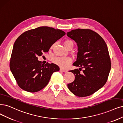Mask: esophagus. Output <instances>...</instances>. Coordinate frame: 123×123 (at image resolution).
Segmentation results:
<instances>
[{
  "label": "esophagus",
  "mask_w": 123,
  "mask_h": 123,
  "mask_svg": "<svg viewBox=\"0 0 123 123\" xmlns=\"http://www.w3.org/2000/svg\"><path fill=\"white\" fill-rule=\"evenodd\" d=\"M60 70L61 71H62V72H66L67 71L66 70H65V69H62V68H60Z\"/></svg>",
  "instance_id": "esophagus-1"
}]
</instances>
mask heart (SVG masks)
I'll list each match as a JSON object with an SVG mask.
<instances>
[{"label": "heart", "instance_id": "heart-1", "mask_svg": "<svg viewBox=\"0 0 123 123\" xmlns=\"http://www.w3.org/2000/svg\"><path fill=\"white\" fill-rule=\"evenodd\" d=\"M71 43L74 44V43L70 40H65L64 43H63V44H64V45L65 48ZM52 47L53 45L51 48ZM71 59L69 57H56L53 60V62L54 63L59 66V67L63 68H66L68 65L71 62Z\"/></svg>", "mask_w": 123, "mask_h": 123}]
</instances>
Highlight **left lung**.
Listing matches in <instances>:
<instances>
[{"instance_id": "left-lung-1", "label": "left lung", "mask_w": 123, "mask_h": 123, "mask_svg": "<svg viewBox=\"0 0 123 123\" xmlns=\"http://www.w3.org/2000/svg\"><path fill=\"white\" fill-rule=\"evenodd\" d=\"M67 35L77 43L78 55L74 64L80 67L79 69L70 70L75 80L67 85L68 88L77 96H90L107 81L111 68L107 45L98 33L88 29L72 30ZM82 68L84 70L80 72Z\"/></svg>"}]
</instances>
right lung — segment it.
I'll list each match as a JSON object with an SVG mask.
<instances>
[{
  "label": "right lung",
  "mask_w": 123,
  "mask_h": 123,
  "mask_svg": "<svg viewBox=\"0 0 123 123\" xmlns=\"http://www.w3.org/2000/svg\"><path fill=\"white\" fill-rule=\"evenodd\" d=\"M65 35L60 29L39 27L22 33L16 39L11 55L10 69L18 86L29 92H36L49 83L59 67L54 63L42 64L38 56L49 51L56 41Z\"/></svg>",
  "instance_id": "1"
}]
</instances>
